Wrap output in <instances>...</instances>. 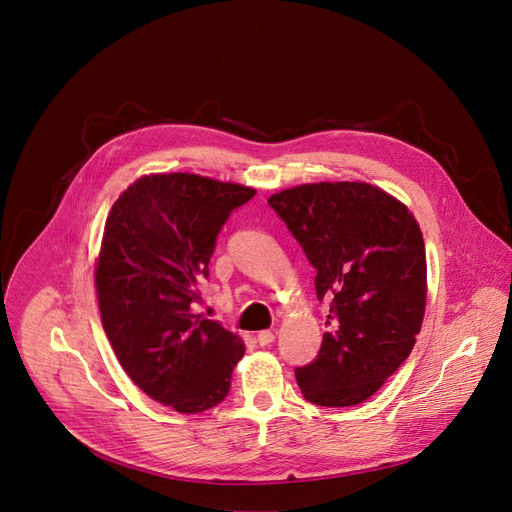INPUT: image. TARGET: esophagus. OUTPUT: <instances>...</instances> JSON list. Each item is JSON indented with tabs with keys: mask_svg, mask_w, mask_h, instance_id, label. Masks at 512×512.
I'll return each mask as SVG.
<instances>
[{
	"mask_svg": "<svg viewBox=\"0 0 512 512\" xmlns=\"http://www.w3.org/2000/svg\"><path fill=\"white\" fill-rule=\"evenodd\" d=\"M274 340H276V336H274V332H270V330H265V332H259V334H257V344H259V346H270Z\"/></svg>",
	"mask_w": 512,
	"mask_h": 512,
	"instance_id": "esophagus-1",
	"label": "esophagus"
}]
</instances>
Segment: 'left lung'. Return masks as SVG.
Listing matches in <instances>:
<instances>
[{"label": "left lung", "mask_w": 512, "mask_h": 512, "mask_svg": "<svg viewBox=\"0 0 512 512\" xmlns=\"http://www.w3.org/2000/svg\"><path fill=\"white\" fill-rule=\"evenodd\" d=\"M315 267L330 328L317 357L297 367L303 396L353 407L402 365L427 299L425 245L413 213L367 182H315L267 199Z\"/></svg>", "instance_id": "obj_1"}]
</instances>
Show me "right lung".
<instances>
[{"instance_id": "add662e5", "label": "right lung", "mask_w": 512, "mask_h": 512, "mask_svg": "<svg viewBox=\"0 0 512 512\" xmlns=\"http://www.w3.org/2000/svg\"><path fill=\"white\" fill-rule=\"evenodd\" d=\"M253 195L197 174H151L107 215L95 267L103 330L128 378L178 413L220 405L245 355L242 340L193 303L222 226Z\"/></svg>"}]
</instances>
